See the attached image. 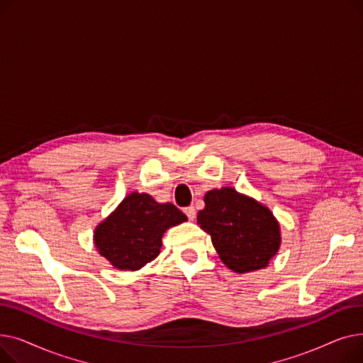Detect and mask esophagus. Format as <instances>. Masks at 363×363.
I'll return each mask as SVG.
<instances>
[{
	"label": "esophagus",
	"instance_id": "esophagus-1",
	"mask_svg": "<svg viewBox=\"0 0 363 363\" xmlns=\"http://www.w3.org/2000/svg\"><path fill=\"white\" fill-rule=\"evenodd\" d=\"M184 212H185V215L188 216V219H189V220H194V218H196V208H194V206H188V207H185V208H184Z\"/></svg>",
	"mask_w": 363,
	"mask_h": 363
}]
</instances>
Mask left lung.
<instances>
[{"instance_id":"8db88e82","label":"left lung","mask_w":363,"mask_h":363,"mask_svg":"<svg viewBox=\"0 0 363 363\" xmlns=\"http://www.w3.org/2000/svg\"><path fill=\"white\" fill-rule=\"evenodd\" d=\"M197 223L212 237L220 260L237 274L266 268L279 250V223L272 212L230 186L206 193Z\"/></svg>"}]
</instances>
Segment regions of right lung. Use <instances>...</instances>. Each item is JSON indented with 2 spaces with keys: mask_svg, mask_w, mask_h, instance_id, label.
Listing matches in <instances>:
<instances>
[{
  "mask_svg": "<svg viewBox=\"0 0 363 363\" xmlns=\"http://www.w3.org/2000/svg\"><path fill=\"white\" fill-rule=\"evenodd\" d=\"M186 220L172 203H157L145 193H130L94 231L99 253L114 268L138 271L155 260L169 228Z\"/></svg>",
  "mask_w": 363,
  "mask_h": 363,
  "instance_id": "obj_1",
  "label": "right lung"
}]
</instances>
